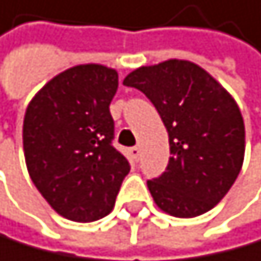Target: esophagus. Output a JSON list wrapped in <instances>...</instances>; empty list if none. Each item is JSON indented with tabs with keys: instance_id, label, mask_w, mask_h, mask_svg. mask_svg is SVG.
<instances>
[{
	"instance_id": "34e87169",
	"label": "esophagus",
	"mask_w": 261,
	"mask_h": 261,
	"mask_svg": "<svg viewBox=\"0 0 261 261\" xmlns=\"http://www.w3.org/2000/svg\"><path fill=\"white\" fill-rule=\"evenodd\" d=\"M128 153H129V156L135 160V162H138L140 154H141V150H140L138 146H132V148H128Z\"/></svg>"
}]
</instances>
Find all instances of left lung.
Masks as SVG:
<instances>
[{"mask_svg": "<svg viewBox=\"0 0 261 261\" xmlns=\"http://www.w3.org/2000/svg\"><path fill=\"white\" fill-rule=\"evenodd\" d=\"M123 85L150 99L168 132L166 170L146 181L154 203L178 218L212 210L243 165L245 125L235 99L203 68L181 60L141 66Z\"/></svg>", "mask_w": 261, "mask_h": 261, "instance_id": "8db88e82", "label": "left lung"}]
</instances>
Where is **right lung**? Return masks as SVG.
<instances>
[{
  "label": "right lung",
  "mask_w": 261,
  "mask_h": 261,
  "mask_svg": "<svg viewBox=\"0 0 261 261\" xmlns=\"http://www.w3.org/2000/svg\"><path fill=\"white\" fill-rule=\"evenodd\" d=\"M116 90L115 69L80 65L44 85L26 110L30 176L51 208L71 222L107 217L129 171L128 160L113 146L110 103Z\"/></svg>",
  "instance_id": "obj_1"
}]
</instances>
